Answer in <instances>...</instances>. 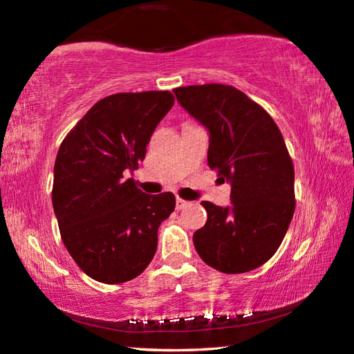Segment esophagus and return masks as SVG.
I'll use <instances>...</instances> for the list:
<instances>
[{
	"label": "esophagus",
	"instance_id": "esophagus-1",
	"mask_svg": "<svg viewBox=\"0 0 354 354\" xmlns=\"http://www.w3.org/2000/svg\"><path fill=\"white\" fill-rule=\"evenodd\" d=\"M189 205V201H185L183 198H176V209H184Z\"/></svg>",
	"mask_w": 354,
	"mask_h": 354
}]
</instances>
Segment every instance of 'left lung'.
<instances>
[{
  "label": "left lung",
  "instance_id": "obj_1",
  "mask_svg": "<svg viewBox=\"0 0 354 354\" xmlns=\"http://www.w3.org/2000/svg\"><path fill=\"white\" fill-rule=\"evenodd\" d=\"M178 103L209 133L207 164L231 184V205L203 201L207 221L196 253L223 273H245L277 253L295 211L292 159L277 123L226 84L175 88Z\"/></svg>",
  "mask_w": 354,
  "mask_h": 354
}]
</instances>
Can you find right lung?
Here are the masks:
<instances>
[{
	"label": "right lung",
	"instance_id": "obj_1",
	"mask_svg": "<svg viewBox=\"0 0 354 354\" xmlns=\"http://www.w3.org/2000/svg\"><path fill=\"white\" fill-rule=\"evenodd\" d=\"M175 98L115 93L95 103L59 147L53 207L65 248L92 279L120 284L145 270L175 195L143 194L133 173Z\"/></svg>",
	"mask_w": 354,
	"mask_h": 354
}]
</instances>
